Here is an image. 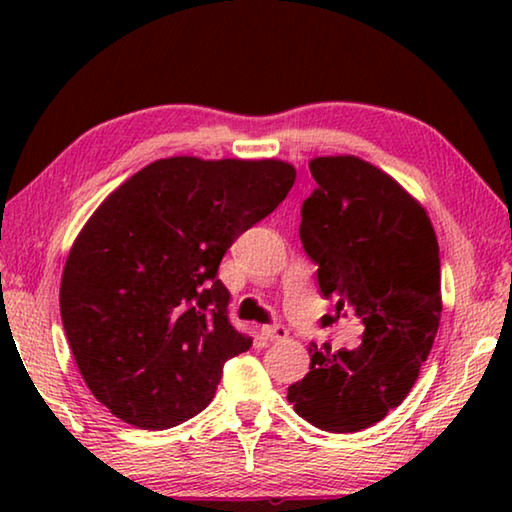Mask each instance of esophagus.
I'll use <instances>...</instances> for the list:
<instances>
[{
    "label": "esophagus",
    "mask_w": 512,
    "mask_h": 512,
    "mask_svg": "<svg viewBox=\"0 0 512 512\" xmlns=\"http://www.w3.org/2000/svg\"><path fill=\"white\" fill-rule=\"evenodd\" d=\"M262 336H264L266 341L280 343V341H284V339H289V329L284 327V325H280V323L264 325V327H262Z\"/></svg>",
    "instance_id": "obj_1"
}]
</instances>
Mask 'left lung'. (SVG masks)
<instances>
[{
	"instance_id": "left-lung-1",
	"label": "left lung",
	"mask_w": 512,
	"mask_h": 512,
	"mask_svg": "<svg viewBox=\"0 0 512 512\" xmlns=\"http://www.w3.org/2000/svg\"><path fill=\"white\" fill-rule=\"evenodd\" d=\"M316 189L302 205L300 241L318 287L363 323L357 350H318L289 386L314 427L354 433L400 406L440 325V255L424 207L384 171L354 155L309 162Z\"/></svg>"
}]
</instances>
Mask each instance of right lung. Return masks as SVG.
<instances>
[{
    "label": "right lung",
    "instance_id": "right-lung-1",
    "mask_svg": "<svg viewBox=\"0 0 512 512\" xmlns=\"http://www.w3.org/2000/svg\"><path fill=\"white\" fill-rule=\"evenodd\" d=\"M296 183L280 160L151 162L76 237L60 318L85 384L140 429H169L212 402L223 363L253 339L228 320L216 277L235 239Z\"/></svg>",
    "mask_w": 512,
    "mask_h": 512
}]
</instances>
